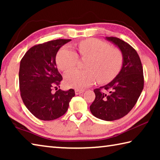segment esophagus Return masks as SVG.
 Masks as SVG:
<instances>
[{
	"instance_id": "1",
	"label": "esophagus",
	"mask_w": 160,
	"mask_h": 160,
	"mask_svg": "<svg viewBox=\"0 0 160 160\" xmlns=\"http://www.w3.org/2000/svg\"><path fill=\"white\" fill-rule=\"evenodd\" d=\"M84 92H85V90H75V94H82V93H83Z\"/></svg>"
}]
</instances>
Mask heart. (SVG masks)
Returning a JSON list of instances; mask_svg holds the SVG:
<instances>
[{"label":"heart","mask_w":160,"mask_h":160,"mask_svg":"<svg viewBox=\"0 0 160 160\" xmlns=\"http://www.w3.org/2000/svg\"><path fill=\"white\" fill-rule=\"evenodd\" d=\"M82 57H90L87 62V70L73 69L64 75L66 85L77 90L92 85L96 79L99 83L112 80L120 72L123 65V54L118 48L112 47L107 42L97 39H88L78 44ZM78 55L68 46L61 48L56 62L59 69L66 71L76 66Z\"/></svg>","instance_id":"heart-1"}]
</instances>
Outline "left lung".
<instances>
[{
  "label": "left lung",
  "mask_w": 160,
  "mask_h": 160,
  "mask_svg": "<svg viewBox=\"0 0 160 160\" xmlns=\"http://www.w3.org/2000/svg\"><path fill=\"white\" fill-rule=\"evenodd\" d=\"M106 39L121 50L123 66L112 82L94 90L95 99L90 109L95 117L111 121L123 117L133 108L143 90L144 77L137 51L117 37H109Z\"/></svg>",
  "instance_id": "obj_1"
}]
</instances>
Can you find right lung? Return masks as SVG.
Here are the masks:
<instances>
[{"label":"right lung","instance_id":"obj_1","mask_svg":"<svg viewBox=\"0 0 160 160\" xmlns=\"http://www.w3.org/2000/svg\"><path fill=\"white\" fill-rule=\"evenodd\" d=\"M70 39H56L35 45L22 58L19 71L20 95L28 109L35 117L51 121L67 112L75 91L53 88L63 80L56 63V53Z\"/></svg>","mask_w":160,"mask_h":160}]
</instances>
